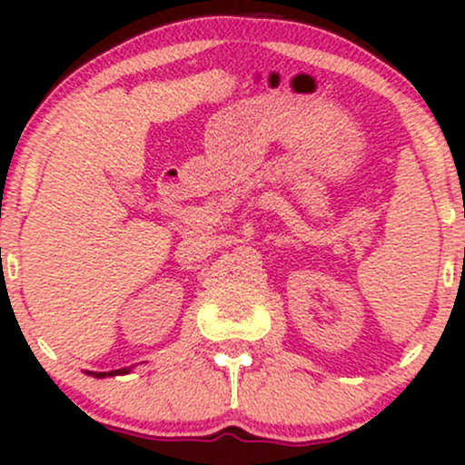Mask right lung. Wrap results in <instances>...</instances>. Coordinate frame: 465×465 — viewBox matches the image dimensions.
I'll list each match as a JSON object with an SVG mask.
<instances>
[{
	"instance_id": "obj_1",
	"label": "right lung",
	"mask_w": 465,
	"mask_h": 465,
	"mask_svg": "<svg viewBox=\"0 0 465 465\" xmlns=\"http://www.w3.org/2000/svg\"><path fill=\"white\" fill-rule=\"evenodd\" d=\"M129 370H115V371H109V373H104V371H92V376H95V378H104V376H117V373H126Z\"/></svg>"
}]
</instances>
